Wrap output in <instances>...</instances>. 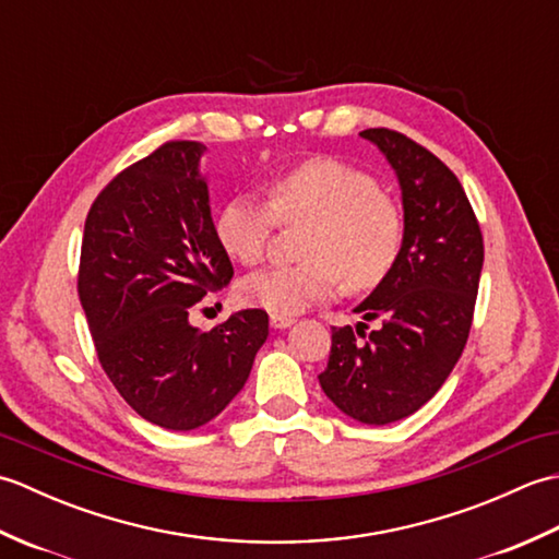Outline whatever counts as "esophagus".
<instances>
[{
  "label": "esophagus",
  "mask_w": 559,
  "mask_h": 559,
  "mask_svg": "<svg viewBox=\"0 0 559 559\" xmlns=\"http://www.w3.org/2000/svg\"><path fill=\"white\" fill-rule=\"evenodd\" d=\"M293 322H295V319L288 317V314H271V326L273 329H288Z\"/></svg>",
  "instance_id": "esophagus-1"
}]
</instances>
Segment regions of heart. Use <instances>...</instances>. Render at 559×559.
<instances>
[{"label":"heart","instance_id":"heart-1","mask_svg":"<svg viewBox=\"0 0 559 559\" xmlns=\"http://www.w3.org/2000/svg\"><path fill=\"white\" fill-rule=\"evenodd\" d=\"M307 223L300 264L249 273L240 298L271 314H298L331 300L341 278L350 290H370L394 269L403 245L399 201L355 165L314 156L269 185V201L237 194L221 206L213 233L221 249L242 266L266 254L276 225Z\"/></svg>","mask_w":559,"mask_h":559}]
</instances>
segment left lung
<instances>
[{
	"instance_id": "left-lung-1",
	"label": "left lung",
	"mask_w": 559,
	"mask_h": 559,
	"mask_svg": "<svg viewBox=\"0 0 559 559\" xmlns=\"http://www.w3.org/2000/svg\"><path fill=\"white\" fill-rule=\"evenodd\" d=\"M396 170L403 245L394 269L355 312L367 326L331 331L324 394L350 418L386 425L430 401L471 334L483 271V233L459 177L435 153L394 129H365Z\"/></svg>"
}]
</instances>
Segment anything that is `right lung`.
<instances>
[{"label":"right lung","mask_w":559,"mask_h":559,"mask_svg":"<svg viewBox=\"0 0 559 559\" xmlns=\"http://www.w3.org/2000/svg\"><path fill=\"white\" fill-rule=\"evenodd\" d=\"M199 141H165L91 204L81 240L79 300L100 367L141 418L197 430L240 394L269 336L264 310L211 331L189 317L225 288L233 264L213 233Z\"/></svg>","instance_id":"obj_1"}]
</instances>
